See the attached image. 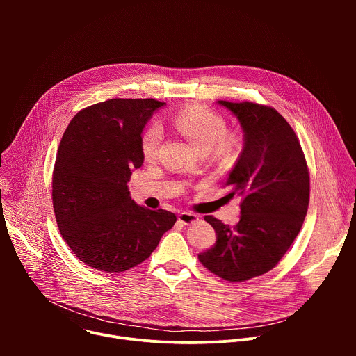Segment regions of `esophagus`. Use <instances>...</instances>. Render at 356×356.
<instances>
[{"label": "esophagus", "instance_id": "1", "mask_svg": "<svg viewBox=\"0 0 356 356\" xmlns=\"http://www.w3.org/2000/svg\"><path fill=\"white\" fill-rule=\"evenodd\" d=\"M179 222H181L183 225H190V224H194L198 221V216L194 214V213H188V211H183L179 214Z\"/></svg>", "mask_w": 356, "mask_h": 356}]
</instances>
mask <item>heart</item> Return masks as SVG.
<instances>
[{"label":"heart","mask_w":356,"mask_h":356,"mask_svg":"<svg viewBox=\"0 0 356 356\" xmlns=\"http://www.w3.org/2000/svg\"><path fill=\"white\" fill-rule=\"evenodd\" d=\"M173 127L201 152H214L218 158H232L239 147L235 135H227V124L222 117L204 107H188L177 113ZM162 128L158 124L149 125L140 138V150L145 159L154 161L159 154Z\"/></svg>","instance_id":"heart-1"}]
</instances>
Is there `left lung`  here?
I'll return each instance as SVG.
<instances>
[{
  "label": "left lung",
  "mask_w": 356,
  "mask_h": 356,
  "mask_svg": "<svg viewBox=\"0 0 356 356\" xmlns=\"http://www.w3.org/2000/svg\"><path fill=\"white\" fill-rule=\"evenodd\" d=\"M243 131V149L229 172V195H241V217L229 227L213 216L216 243L198 255L210 272L228 282H245L272 270L306 218L310 176L298 138L272 107L217 101Z\"/></svg>",
  "instance_id": "obj_1"
}]
</instances>
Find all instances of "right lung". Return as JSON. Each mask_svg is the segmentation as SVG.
Returning a JSON list of instances; mask_svg holds the SVG:
<instances>
[{
	"label": "right lung",
	"mask_w": 356,
	"mask_h": 356,
	"mask_svg": "<svg viewBox=\"0 0 356 356\" xmlns=\"http://www.w3.org/2000/svg\"><path fill=\"white\" fill-rule=\"evenodd\" d=\"M163 106L152 98H113L79 111L63 134L54 210L63 239L90 268L120 273L142 264L176 222L170 211L138 206L127 184L143 163L142 131Z\"/></svg>",
	"instance_id": "add662e5"
}]
</instances>
